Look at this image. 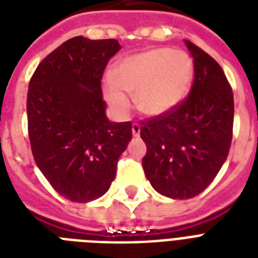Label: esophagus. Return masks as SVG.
<instances>
[{
    "label": "esophagus",
    "instance_id": "1",
    "mask_svg": "<svg viewBox=\"0 0 258 258\" xmlns=\"http://www.w3.org/2000/svg\"><path fill=\"white\" fill-rule=\"evenodd\" d=\"M133 135L134 137H139L141 135V125L138 123H134L133 124Z\"/></svg>",
    "mask_w": 258,
    "mask_h": 258
}]
</instances>
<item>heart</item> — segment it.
Wrapping results in <instances>:
<instances>
[{
    "mask_svg": "<svg viewBox=\"0 0 258 258\" xmlns=\"http://www.w3.org/2000/svg\"><path fill=\"white\" fill-rule=\"evenodd\" d=\"M192 62L183 50L159 48L133 54L119 61L113 79H107L104 92L115 111L130 108L128 93L135 96L138 109L149 116L171 111L187 95Z\"/></svg>",
    "mask_w": 258,
    "mask_h": 258,
    "instance_id": "1",
    "label": "heart"
}]
</instances>
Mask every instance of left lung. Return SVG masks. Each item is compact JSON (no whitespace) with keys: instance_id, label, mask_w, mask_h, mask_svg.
Here are the masks:
<instances>
[{"instance_id":"obj_1","label":"left lung","mask_w":258,"mask_h":258,"mask_svg":"<svg viewBox=\"0 0 258 258\" xmlns=\"http://www.w3.org/2000/svg\"><path fill=\"white\" fill-rule=\"evenodd\" d=\"M194 58L191 89L175 108L142 121L147 146L142 159L150 183L162 196L187 200L212 183L228 158L234 99L220 64L186 40Z\"/></svg>"}]
</instances>
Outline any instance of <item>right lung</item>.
I'll return each mask as SVG.
<instances>
[{
  "instance_id": "add662e5",
  "label": "right lung",
  "mask_w": 258,
  "mask_h": 258,
  "mask_svg": "<svg viewBox=\"0 0 258 258\" xmlns=\"http://www.w3.org/2000/svg\"><path fill=\"white\" fill-rule=\"evenodd\" d=\"M119 49L115 38H70L38 64L29 82L32 154L50 186L72 202L108 191L133 138L131 121L107 119L101 93L105 67Z\"/></svg>"
}]
</instances>
